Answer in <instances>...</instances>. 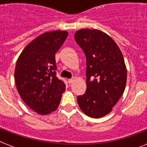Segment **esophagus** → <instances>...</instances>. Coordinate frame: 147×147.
Wrapping results in <instances>:
<instances>
[{"label": "esophagus", "instance_id": "obj_1", "mask_svg": "<svg viewBox=\"0 0 147 147\" xmlns=\"http://www.w3.org/2000/svg\"><path fill=\"white\" fill-rule=\"evenodd\" d=\"M73 82H74V78H70V79H69V84H71V83Z\"/></svg>", "mask_w": 147, "mask_h": 147}]
</instances>
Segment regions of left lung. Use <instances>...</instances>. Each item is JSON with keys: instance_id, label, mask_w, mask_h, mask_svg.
Returning a JSON list of instances; mask_svg holds the SVG:
<instances>
[{"instance_id": "8db88e82", "label": "left lung", "mask_w": 147, "mask_h": 147, "mask_svg": "<svg viewBox=\"0 0 147 147\" xmlns=\"http://www.w3.org/2000/svg\"><path fill=\"white\" fill-rule=\"evenodd\" d=\"M75 40L86 57V85L83 95L77 97L87 116L100 118L112 111L123 94L127 68L121 49L111 37L98 30L82 29Z\"/></svg>"}]
</instances>
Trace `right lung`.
Wrapping results in <instances>:
<instances>
[{"instance_id":"right-lung-1","label":"right lung","mask_w":147,"mask_h":147,"mask_svg":"<svg viewBox=\"0 0 147 147\" xmlns=\"http://www.w3.org/2000/svg\"><path fill=\"white\" fill-rule=\"evenodd\" d=\"M67 36V31L42 33L25 47L17 61V92L25 104L39 114L55 111L65 90V83L56 77L55 54Z\"/></svg>"}]
</instances>
